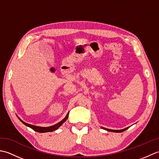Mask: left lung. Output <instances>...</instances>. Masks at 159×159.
I'll use <instances>...</instances> for the list:
<instances>
[{"mask_svg":"<svg viewBox=\"0 0 159 159\" xmlns=\"http://www.w3.org/2000/svg\"><path fill=\"white\" fill-rule=\"evenodd\" d=\"M102 128H103V129L106 130H107V131L113 132V133H121V132H123V131H124V130H127L128 128H124V129H121V130H112V129H108V128H103V127H102Z\"/></svg>","mask_w":159,"mask_h":159,"instance_id":"1","label":"left lung"}]
</instances>
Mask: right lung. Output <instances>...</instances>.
<instances>
[{
  "mask_svg": "<svg viewBox=\"0 0 159 159\" xmlns=\"http://www.w3.org/2000/svg\"><path fill=\"white\" fill-rule=\"evenodd\" d=\"M68 116H69V112L67 113V116H66L65 118H63V120H62L61 121H59V123H57V124L55 125H53V126H48V127H41V126H34V125H31V124H27L25 122V121H23L21 119H20V117H18V119L22 121V122L26 125V126H29V128H32L33 130H34L36 132H38V133H47V132H52L54 130H57V128H59L61 125L65 122V121L67 120V117H68Z\"/></svg>",
  "mask_w": 159,
  "mask_h": 159,
  "instance_id": "right-lung-1",
  "label": "right lung"
}]
</instances>
